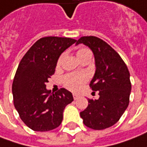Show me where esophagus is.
Listing matches in <instances>:
<instances>
[{
    "label": "esophagus",
    "instance_id": "1",
    "mask_svg": "<svg viewBox=\"0 0 147 147\" xmlns=\"http://www.w3.org/2000/svg\"><path fill=\"white\" fill-rule=\"evenodd\" d=\"M79 98V95L76 94H73V98L74 100H76Z\"/></svg>",
    "mask_w": 147,
    "mask_h": 147
}]
</instances>
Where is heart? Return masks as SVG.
<instances>
[{
	"instance_id": "b5f03b06",
	"label": "heart",
	"mask_w": 147,
	"mask_h": 147,
	"mask_svg": "<svg viewBox=\"0 0 147 147\" xmlns=\"http://www.w3.org/2000/svg\"><path fill=\"white\" fill-rule=\"evenodd\" d=\"M88 53H91V51L88 49L82 48L80 49L77 51V57L79 58L82 57L83 55ZM64 53H63L57 61V66L59 67L62 63V60L63 58ZM88 80V76L84 73H70L66 75L63 78V85L71 91H78L79 89L83 86V84Z\"/></svg>"
}]
</instances>
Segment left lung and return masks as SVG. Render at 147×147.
Masks as SVG:
<instances>
[{
    "label": "left lung",
    "instance_id": "1",
    "mask_svg": "<svg viewBox=\"0 0 147 147\" xmlns=\"http://www.w3.org/2000/svg\"><path fill=\"white\" fill-rule=\"evenodd\" d=\"M83 43L94 52L96 71L89 84L98 91V99H89V105L80 112L85 126L102 130L116 124L129 103L132 84L124 60L114 49L102 39L82 36L76 45Z\"/></svg>",
    "mask_w": 147,
    "mask_h": 147
}]
</instances>
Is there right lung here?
<instances>
[{"instance_id": "right-lung-1", "label": "right lung", "mask_w": 147, "mask_h": 147, "mask_svg": "<svg viewBox=\"0 0 147 147\" xmlns=\"http://www.w3.org/2000/svg\"><path fill=\"white\" fill-rule=\"evenodd\" d=\"M76 41L58 36L40 38L19 63L12 84L13 105L23 123L34 131L58 128L66 106L73 101L71 93L66 89L53 94L45 87L55 72L59 56Z\"/></svg>"}]
</instances>
